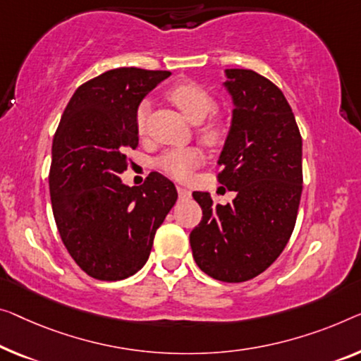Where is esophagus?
Instances as JSON below:
<instances>
[{
  "label": "esophagus",
  "mask_w": 361,
  "mask_h": 361,
  "mask_svg": "<svg viewBox=\"0 0 361 361\" xmlns=\"http://www.w3.org/2000/svg\"><path fill=\"white\" fill-rule=\"evenodd\" d=\"M176 191H178V196H180L181 199L191 197V191H190V190H188V188H185V186H181V185H178V186H176Z\"/></svg>",
  "instance_id": "obj_1"
}]
</instances>
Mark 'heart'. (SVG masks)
<instances>
[{
	"label": "heart",
	"instance_id": "1",
	"mask_svg": "<svg viewBox=\"0 0 361 361\" xmlns=\"http://www.w3.org/2000/svg\"><path fill=\"white\" fill-rule=\"evenodd\" d=\"M169 97L183 111V115H185L191 123H195V125L202 123L215 110V99L201 84L180 82L169 90ZM149 110V102H142L136 110V126L137 131L141 134L146 131ZM199 133H201V137L206 142H215L219 141L222 129H220V125L217 121L211 120L204 126H201ZM199 162H201V152L195 147H185L165 152L162 157L159 159V166L165 171V173L173 176V178L185 180L191 175L192 169H195Z\"/></svg>",
	"mask_w": 361,
	"mask_h": 361
}]
</instances>
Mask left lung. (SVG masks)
<instances>
[{"label":"left lung","mask_w":361,"mask_h":361,"mask_svg":"<svg viewBox=\"0 0 361 361\" xmlns=\"http://www.w3.org/2000/svg\"><path fill=\"white\" fill-rule=\"evenodd\" d=\"M225 78L233 111L219 181L236 196L222 206L209 192H192L202 220L190 243L209 277L245 282L264 272L292 236L303 190L301 136L276 84L251 69H225Z\"/></svg>","instance_id":"8db88e82"}]
</instances>
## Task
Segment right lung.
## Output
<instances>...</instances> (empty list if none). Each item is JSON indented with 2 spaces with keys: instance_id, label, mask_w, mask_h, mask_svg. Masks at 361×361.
I'll list each match as a JSON object with an SVG mask.
<instances>
[{
  "instance_id": "obj_1",
  "label": "right lung",
  "mask_w": 361,
  "mask_h": 361,
  "mask_svg": "<svg viewBox=\"0 0 361 361\" xmlns=\"http://www.w3.org/2000/svg\"><path fill=\"white\" fill-rule=\"evenodd\" d=\"M170 71L118 68L80 85L51 146L50 196L58 232L76 264L99 281H123L146 264L154 236L175 206L173 183L152 171L128 186L136 110Z\"/></svg>"
}]
</instances>
